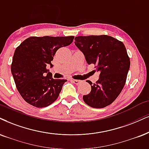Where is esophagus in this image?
Masks as SVG:
<instances>
[{"instance_id": "34e87169", "label": "esophagus", "mask_w": 149, "mask_h": 149, "mask_svg": "<svg viewBox=\"0 0 149 149\" xmlns=\"http://www.w3.org/2000/svg\"><path fill=\"white\" fill-rule=\"evenodd\" d=\"M70 81L72 82H73V83L75 84H79V83H81V81L79 80H76V79H70Z\"/></svg>"}]
</instances>
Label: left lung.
Masks as SVG:
<instances>
[{"mask_svg":"<svg viewBox=\"0 0 149 149\" xmlns=\"http://www.w3.org/2000/svg\"><path fill=\"white\" fill-rule=\"evenodd\" d=\"M74 44L81 51L87 63H93L100 78L91 86L89 94L84 95L86 104L102 108L111 104L125 85L130 68V58L122 42L107 35L76 36Z\"/></svg>","mask_w":149,"mask_h":149,"instance_id":"8db88e82","label":"left lung"}]
</instances>
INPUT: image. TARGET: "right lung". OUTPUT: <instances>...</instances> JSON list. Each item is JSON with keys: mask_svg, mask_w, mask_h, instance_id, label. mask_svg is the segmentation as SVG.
I'll return each instance as SVG.
<instances>
[{"mask_svg": "<svg viewBox=\"0 0 149 149\" xmlns=\"http://www.w3.org/2000/svg\"><path fill=\"white\" fill-rule=\"evenodd\" d=\"M74 36H32L16 47L11 71L23 99L36 108L46 107L56 100L66 79H54L46 68L60 47L72 43Z\"/></svg>", "mask_w": 149, "mask_h": 149, "instance_id": "right-lung-1", "label": "right lung"}]
</instances>
